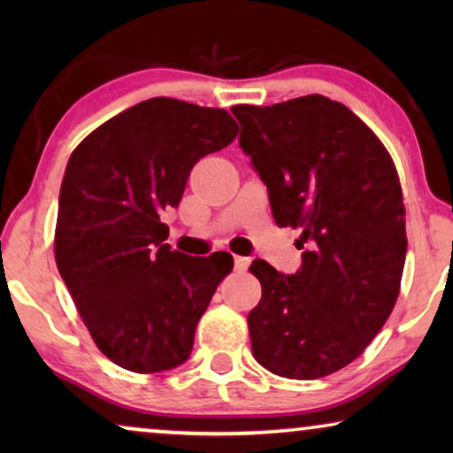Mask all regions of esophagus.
Listing matches in <instances>:
<instances>
[{
    "instance_id": "34e87169",
    "label": "esophagus",
    "mask_w": 453,
    "mask_h": 453,
    "mask_svg": "<svg viewBox=\"0 0 453 453\" xmlns=\"http://www.w3.org/2000/svg\"><path fill=\"white\" fill-rule=\"evenodd\" d=\"M250 264H251L250 257L234 256V270H237V272H245L247 268H250Z\"/></svg>"
}]
</instances>
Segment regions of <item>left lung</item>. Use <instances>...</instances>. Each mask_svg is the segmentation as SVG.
I'll return each instance as SVG.
<instances>
[{"label":"left lung","mask_w":453,"mask_h":453,"mask_svg":"<svg viewBox=\"0 0 453 453\" xmlns=\"http://www.w3.org/2000/svg\"><path fill=\"white\" fill-rule=\"evenodd\" d=\"M231 111L276 225L301 228L307 245L293 276L251 264L262 284L247 318L253 357L288 380L336 373L367 349L400 295L408 241L398 171L380 138L327 96Z\"/></svg>","instance_id":"8db88e82"}]
</instances>
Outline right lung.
Wrapping results in <instances>:
<instances>
[{"mask_svg": "<svg viewBox=\"0 0 453 453\" xmlns=\"http://www.w3.org/2000/svg\"><path fill=\"white\" fill-rule=\"evenodd\" d=\"M225 109L157 96L111 117L67 160L55 262L104 357L134 373L188 361L231 253L191 257L165 243L189 171L237 138Z\"/></svg>", "mask_w": 453, "mask_h": 453, "instance_id": "right-lung-1", "label": "right lung"}]
</instances>
